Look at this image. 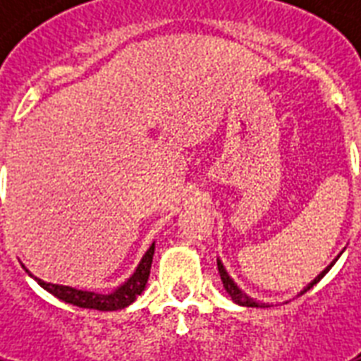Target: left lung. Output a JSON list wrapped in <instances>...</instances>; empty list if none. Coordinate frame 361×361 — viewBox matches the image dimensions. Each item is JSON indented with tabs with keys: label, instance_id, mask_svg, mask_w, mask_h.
<instances>
[{
	"label": "left lung",
	"instance_id": "1",
	"mask_svg": "<svg viewBox=\"0 0 361 361\" xmlns=\"http://www.w3.org/2000/svg\"><path fill=\"white\" fill-rule=\"evenodd\" d=\"M334 262H336V260H334ZM334 262H331L330 266H328V268H326L324 271H322V274H320L319 277H317V279L313 281V283H309V285L305 286V288H303V292H307L309 288H313V286L317 285V283H319V281L322 279V277H324L326 274H328V269H330L331 266H334ZM217 268H219L221 281H223V285H225L226 292L231 294V298H232V300H234V302L238 303V305H243V307H269V305H266V303H258V302H255L252 298L245 296V294H243V292H241L240 288H238L236 283H234V281L231 279V275L226 274V269L223 268V264H221L219 260H217ZM303 292H302V294H303Z\"/></svg>",
	"mask_w": 361,
	"mask_h": 361
}]
</instances>
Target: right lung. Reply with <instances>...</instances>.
I'll return each instance as SVG.
<instances>
[{
    "label": "right lung",
    "mask_w": 361,
    "mask_h": 361,
    "mask_svg": "<svg viewBox=\"0 0 361 361\" xmlns=\"http://www.w3.org/2000/svg\"><path fill=\"white\" fill-rule=\"evenodd\" d=\"M153 251H155V243H152V247L147 249V252L140 260L135 274L130 275L123 285L118 286L112 294H95V292L76 290V288H71V286L44 283V281L37 279V277L35 281L44 288V290L50 292L52 296L59 298V300L65 303H73L76 307L97 309V311H118V309H123L127 307V305H130L136 298L140 296L142 290H144V286H146L147 283V277H149ZM25 271H27V269H25Z\"/></svg>",
    "instance_id": "right-lung-1"
}]
</instances>
